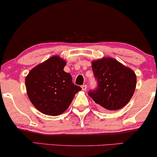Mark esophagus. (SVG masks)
<instances>
[{
  "label": "esophagus",
  "instance_id": "34e87169",
  "mask_svg": "<svg viewBox=\"0 0 157 157\" xmlns=\"http://www.w3.org/2000/svg\"><path fill=\"white\" fill-rule=\"evenodd\" d=\"M81 89H82V90H83V91H86L87 89V85H83L81 86Z\"/></svg>",
  "mask_w": 157,
  "mask_h": 157
}]
</instances>
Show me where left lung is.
Instances as JSON below:
<instances>
[{
	"label": "left lung",
	"mask_w": 157,
	"mask_h": 157,
	"mask_svg": "<svg viewBox=\"0 0 157 157\" xmlns=\"http://www.w3.org/2000/svg\"><path fill=\"white\" fill-rule=\"evenodd\" d=\"M91 68L98 85L90 90L89 96L106 110L115 111L126 106L136 88L135 73L111 58L93 61Z\"/></svg>",
	"instance_id": "left-lung-1"
}]
</instances>
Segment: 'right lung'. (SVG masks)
I'll use <instances>...</instances> for the list:
<instances>
[{"label":"right lung","mask_w":157,"mask_h":157,"mask_svg":"<svg viewBox=\"0 0 157 157\" xmlns=\"http://www.w3.org/2000/svg\"><path fill=\"white\" fill-rule=\"evenodd\" d=\"M66 61L55 56L33 68L25 78L28 96L43 113L60 115L81 90L72 82L71 74L64 71Z\"/></svg>","instance_id":"1"}]
</instances>
